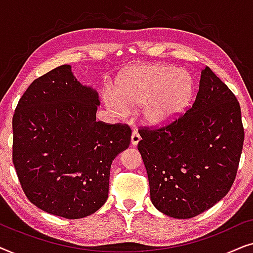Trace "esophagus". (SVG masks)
I'll use <instances>...</instances> for the list:
<instances>
[{"label": "esophagus", "mask_w": 253, "mask_h": 253, "mask_svg": "<svg viewBox=\"0 0 253 253\" xmlns=\"http://www.w3.org/2000/svg\"><path fill=\"white\" fill-rule=\"evenodd\" d=\"M140 134L137 131H133L132 134H131V143H132V145H137L140 141Z\"/></svg>", "instance_id": "esophagus-1"}]
</instances>
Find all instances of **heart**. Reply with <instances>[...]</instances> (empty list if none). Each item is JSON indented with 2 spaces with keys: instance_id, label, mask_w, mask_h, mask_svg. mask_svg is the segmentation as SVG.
<instances>
[{
  "instance_id": "b5f03b06",
  "label": "heart",
  "mask_w": 253,
  "mask_h": 253,
  "mask_svg": "<svg viewBox=\"0 0 253 253\" xmlns=\"http://www.w3.org/2000/svg\"><path fill=\"white\" fill-rule=\"evenodd\" d=\"M193 91V79L188 71L164 64L144 65L124 71L117 78L115 93L105 94V102L117 115L143 106L145 121L164 126L185 112Z\"/></svg>"
}]
</instances>
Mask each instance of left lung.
I'll return each mask as SVG.
<instances>
[{"label": "left lung", "mask_w": 253, "mask_h": 253, "mask_svg": "<svg viewBox=\"0 0 253 253\" xmlns=\"http://www.w3.org/2000/svg\"><path fill=\"white\" fill-rule=\"evenodd\" d=\"M151 200L166 215L190 219L220 202L236 178L244 143L241 107L205 67L193 105L164 126H139Z\"/></svg>", "instance_id": "8db88e82"}]
</instances>
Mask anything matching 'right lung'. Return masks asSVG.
<instances>
[{"mask_svg": "<svg viewBox=\"0 0 253 253\" xmlns=\"http://www.w3.org/2000/svg\"><path fill=\"white\" fill-rule=\"evenodd\" d=\"M99 95L68 64L34 79L12 117V162L27 199L44 212L81 219L108 198L110 166L129 147L127 124L95 120Z\"/></svg>", "mask_w": 253, "mask_h": 253, "instance_id": "obj_1", "label": "right lung"}]
</instances>
